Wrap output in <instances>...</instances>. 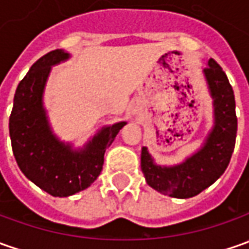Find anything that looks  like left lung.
<instances>
[{"label":"left lung","instance_id":"obj_1","mask_svg":"<svg viewBox=\"0 0 249 249\" xmlns=\"http://www.w3.org/2000/svg\"><path fill=\"white\" fill-rule=\"evenodd\" d=\"M204 74L215 106V125L204 147L175 167L156 165L147 149H142L141 167L147 184L175 198H190L210 187L226 171L236 144V100L226 73L210 59Z\"/></svg>","mask_w":249,"mask_h":249}]
</instances>
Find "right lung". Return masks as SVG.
Wrapping results in <instances>:
<instances>
[{
  "instance_id": "1",
  "label": "right lung",
  "mask_w": 249,
  "mask_h": 249,
  "mask_svg": "<svg viewBox=\"0 0 249 249\" xmlns=\"http://www.w3.org/2000/svg\"><path fill=\"white\" fill-rule=\"evenodd\" d=\"M67 57L65 51L56 49L31 66L16 88L9 117L13 156L20 171L53 197L71 196L93 183L102 172L105 151L126 124L103 128L82 150H71L56 139L42 107V90L51 66Z\"/></svg>"
}]
</instances>
